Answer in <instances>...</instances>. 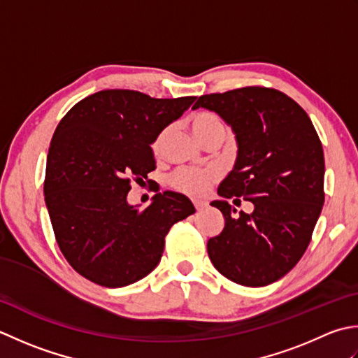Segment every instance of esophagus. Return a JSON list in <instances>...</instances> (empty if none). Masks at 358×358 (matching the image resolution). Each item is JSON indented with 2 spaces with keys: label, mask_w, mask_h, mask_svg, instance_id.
<instances>
[{
  "label": "esophagus",
  "mask_w": 358,
  "mask_h": 358,
  "mask_svg": "<svg viewBox=\"0 0 358 358\" xmlns=\"http://www.w3.org/2000/svg\"><path fill=\"white\" fill-rule=\"evenodd\" d=\"M193 206L196 207V210H202V208H206L207 207V202L206 201H202V199H196V201H193Z\"/></svg>",
  "instance_id": "obj_1"
}]
</instances>
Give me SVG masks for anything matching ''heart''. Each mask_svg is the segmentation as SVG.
Instances as JSON below:
<instances>
[{
	"label": "heart",
	"mask_w": 358,
	"mask_h": 358,
	"mask_svg": "<svg viewBox=\"0 0 358 358\" xmlns=\"http://www.w3.org/2000/svg\"><path fill=\"white\" fill-rule=\"evenodd\" d=\"M192 128L196 137L203 143L211 137H227L229 125L220 115L211 111H199L192 115ZM166 136V129L160 131L152 142V150L156 152L162 148ZM221 178L220 170L216 166H206V169H179L170 176V187L176 192L188 196H202L208 192L211 184Z\"/></svg>",
	"instance_id": "1"
}]
</instances>
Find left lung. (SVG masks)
Returning <instances> with one entry per match:
<instances>
[{
    "instance_id": "1",
    "label": "left lung",
    "mask_w": 358,
    "mask_h": 358,
    "mask_svg": "<svg viewBox=\"0 0 358 358\" xmlns=\"http://www.w3.org/2000/svg\"><path fill=\"white\" fill-rule=\"evenodd\" d=\"M215 111L236 134L235 169L217 188L225 199L253 202L239 216L215 201L225 225L207 243L225 278L262 287L282 278L301 259L324 203V155L308 113L286 94L245 86L201 96L193 109ZM238 201V199H236Z\"/></svg>"
}]
</instances>
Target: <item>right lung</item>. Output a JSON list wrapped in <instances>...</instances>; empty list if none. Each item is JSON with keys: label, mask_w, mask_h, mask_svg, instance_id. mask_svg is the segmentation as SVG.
<instances>
[{"label": "right lung", "mask_w": 358, "mask_h": 358, "mask_svg": "<svg viewBox=\"0 0 358 358\" xmlns=\"http://www.w3.org/2000/svg\"><path fill=\"white\" fill-rule=\"evenodd\" d=\"M196 97L155 99L105 90L72 106L48 152L45 201L57 244L77 273L123 287L159 264L171 225L194 213L184 194L164 192L141 210L127 196L156 170L151 143Z\"/></svg>", "instance_id": "1"}]
</instances>
